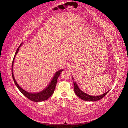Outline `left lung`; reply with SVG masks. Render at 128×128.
Instances as JSON below:
<instances>
[{
    "label": "left lung",
    "instance_id": "1",
    "mask_svg": "<svg viewBox=\"0 0 128 128\" xmlns=\"http://www.w3.org/2000/svg\"><path fill=\"white\" fill-rule=\"evenodd\" d=\"M74 92L75 94H76V96H78V97L83 100H86V101H97V100H101L109 92V90L107 91V92L100 96H92L89 95L88 94L84 93L82 90H80L79 86H78V85L76 83V82H74Z\"/></svg>",
    "mask_w": 128,
    "mask_h": 128
}]
</instances>
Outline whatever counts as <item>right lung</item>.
Here are the masks:
<instances>
[{
	"label": "right lung",
	"instance_id": "obj_1",
	"mask_svg": "<svg viewBox=\"0 0 128 128\" xmlns=\"http://www.w3.org/2000/svg\"><path fill=\"white\" fill-rule=\"evenodd\" d=\"M22 43L20 44V46H19L18 48H17L16 52L15 55L14 56V58H13V61H12V77H13V79L14 80V82L16 84V86H17V88L19 89L20 91L26 97H27L31 100L34 102H39L41 101H44V100H46L47 99L50 97V96L53 94L54 93V89L56 86V84H57V79L58 76H59L60 75V74L62 71L63 70H60L57 71L54 74V75L53 76V78H52V80H51V82L50 83H49V86L46 87V88H45L43 90H42L40 92L38 93H29L28 92H27L26 90H24L21 86H19V85L17 83L16 81L14 79V75H13V64H14V60L15 59V57L16 56L17 53H18V52L19 50V48L20 47L22 46Z\"/></svg>",
	"mask_w": 128,
	"mask_h": 128
}]
</instances>
